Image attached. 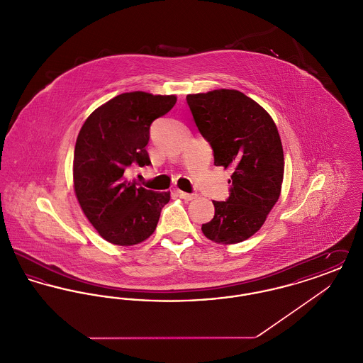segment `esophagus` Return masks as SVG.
Listing matches in <instances>:
<instances>
[{
    "label": "esophagus",
    "mask_w": 363,
    "mask_h": 363,
    "mask_svg": "<svg viewBox=\"0 0 363 363\" xmlns=\"http://www.w3.org/2000/svg\"><path fill=\"white\" fill-rule=\"evenodd\" d=\"M177 194H178L182 200H185V201H190V200H193V199L196 197V194L186 193V191H182V190H177Z\"/></svg>",
    "instance_id": "obj_1"
}]
</instances>
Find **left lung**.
Listing matches in <instances>:
<instances>
[{"label": "left lung", "mask_w": 363, "mask_h": 363, "mask_svg": "<svg viewBox=\"0 0 363 363\" xmlns=\"http://www.w3.org/2000/svg\"><path fill=\"white\" fill-rule=\"evenodd\" d=\"M193 120L213 151L215 166L231 167L225 201L203 225L208 240L238 243L264 225L280 196L284 157L277 125L257 102L235 89L188 95Z\"/></svg>", "instance_id": "8db88e82"}]
</instances>
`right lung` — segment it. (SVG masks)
Returning <instances> with one entry per match:
<instances>
[{
	"label": "right lung",
	"mask_w": 363,
	"mask_h": 363,
	"mask_svg": "<svg viewBox=\"0 0 363 363\" xmlns=\"http://www.w3.org/2000/svg\"><path fill=\"white\" fill-rule=\"evenodd\" d=\"M177 102L174 95L125 92L98 107L76 140L73 182L79 204L101 237L114 245L145 241L170 191L143 188L125 178L130 166H150V128Z\"/></svg>",
	"instance_id": "obj_1"
}]
</instances>
